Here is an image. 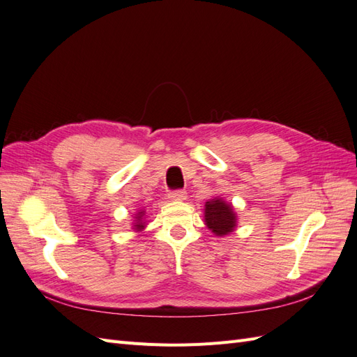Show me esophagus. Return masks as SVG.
<instances>
[{"instance_id": "1", "label": "esophagus", "mask_w": 357, "mask_h": 357, "mask_svg": "<svg viewBox=\"0 0 357 357\" xmlns=\"http://www.w3.org/2000/svg\"><path fill=\"white\" fill-rule=\"evenodd\" d=\"M168 197L172 201H183V199H186V192L181 190V189H176V190H171L168 193Z\"/></svg>"}]
</instances>
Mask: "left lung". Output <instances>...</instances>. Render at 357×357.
Here are the masks:
<instances>
[{
    "label": "left lung",
    "mask_w": 357,
    "mask_h": 357,
    "mask_svg": "<svg viewBox=\"0 0 357 357\" xmlns=\"http://www.w3.org/2000/svg\"><path fill=\"white\" fill-rule=\"evenodd\" d=\"M235 213L231 204L222 199H213L205 202V225L214 232V235H228L235 228Z\"/></svg>",
    "instance_id": "obj_1"
}]
</instances>
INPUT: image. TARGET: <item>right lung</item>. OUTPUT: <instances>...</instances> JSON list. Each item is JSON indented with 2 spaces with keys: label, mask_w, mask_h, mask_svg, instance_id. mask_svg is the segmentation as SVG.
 I'll use <instances>...</instances> for the list:
<instances>
[{
  "label": "right lung",
  "mask_w": 357,
  "mask_h": 357,
  "mask_svg": "<svg viewBox=\"0 0 357 357\" xmlns=\"http://www.w3.org/2000/svg\"><path fill=\"white\" fill-rule=\"evenodd\" d=\"M143 215H144V213H143V211H139V213H138V215H137V218H135V219H137V223H135L134 226H135V229H137V231H142V229L144 228L143 220H142Z\"/></svg>",
  "instance_id": "add662e5"
}]
</instances>
